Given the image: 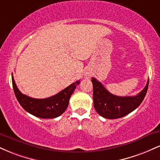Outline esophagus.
Masks as SVG:
<instances>
[{
	"label": "esophagus",
	"instance_id": "34e87169",
	"mask_svg": "<svg viewBox=\"0 0 160 160\" xmlns=\"http://www.w3.org/2000/svg\"><path fill=\"white\" fill-rule=\"evenodd\" d=\"M89 76H90V75H88V77H89Z\"/></svg>",
	"mask_w": 160,
	"mask_h": 160
}]
</instances>
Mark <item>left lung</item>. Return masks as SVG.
Returning a JSON list of instances; mask_svg holds the SVG:
<instances>
[{
  "label": "left lung",
  "mask_w": 160,
  "mask_h": 160,
  "mask_svg": "<svg viewBox=\"0 0 160 160\" xmlns=\"http://www.w3.org/2000/svg\"><path fill=\"white\" fill-rule=\"evenodd\" d=\"M93 102L97 113L107 119H118L135 111L144 100L148 89L149 80L141 92L135 96L121 97L109 92L102 82L92 78Z\"/></svg>",
  "instance_id": "obj_1"
}]
</instances>
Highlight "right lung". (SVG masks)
I'll use <instances>...</instances> for the list:
<instances>
[{
  "mask_svg": "<svg viewBox=\"0 0 160 160\" xmlns=\"http://www.w3.org/2000/svg\"><path fill=\"white\" fill-rule=\"evenodd\" d=\"M14 93L20 105L31 114L42 119L56 118L62 115L67 109L69 99L80 80L73 82L60 92L47 98H34L24 95L19 90L12 74Z\"/></svg>",
  "mask_w": 160,
  "mask_h": 160,
  "instance_id": "add662e5",
  "label": "right lung"
}]
</instances>
